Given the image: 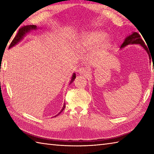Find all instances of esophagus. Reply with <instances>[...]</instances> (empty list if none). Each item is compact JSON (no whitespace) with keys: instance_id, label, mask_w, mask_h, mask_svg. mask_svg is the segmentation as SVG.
I'll return each instance as SVG.
<instances>
[{"instance_id":"obj_1","label":"esophagus","mask_w":154,"mask_h":154,"mask_svg":"<svg viewBox=\"0 0 154 154\" xmlns=\"http://www.w3.org/2000/svg\"><path fill=\"white\" fill-rule=\"evenodd\" d=\"M78 72L80 74H82V75L86 74V73H88V69L85 68H80L78 69Z\"/></svg>"}]
</instances>
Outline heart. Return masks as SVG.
Listing matches in <instances>:
<instances>
[{"label":"heart","instance_id":"heart-1","mask_svg":"<svg viewBox=\"0 0 154 154\" xmlns=\"http://www.w3.org/2000/svg\"><path fill=\"white\" fill-rule=\"evenodd\" d=\"M98 42H99L100 47H104L108 43V37L104 35L103 31L86 32L81 35V36L77 39V43L84 46L94 44Z\"/></svg>","mask_w":154,"mask_h":154}]
</instances>
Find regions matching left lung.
Wrapping results in <instances>:
<instances>
[{
  "instance_id": "1",
  "label": "left lung",
  "mask_w": 154,
  "mask_h": 154,
  "mask_svg": "<svg viewBox=\"0 0 154 154\" xmlns=\"http://www.w3.org/2000/svg\"><path fill=\"white\" fill-rule=\"evenodd\" d=\"M129 44H140L142 47L147 51V53H148L149 57H151L148 48H147L146 45L145 44V42L143 41V39H141L140 35L137 33V32H134V33H133V34L130 35L129 36L127 37V38L125 39L124 42L123 43V44L121 45V47L123 48L125 46Z\"/></svg>"
}]
</instances>
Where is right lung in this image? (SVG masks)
Listing matches in <instances>:
<instances>
[{
  "label": "right lung",
  "mask_w": 154,
  "mask_h": 154,
  "mask_svg": "<svg viewBox=\"0 0 154 154\" xmlns=\"http://www.w3.org/2000/svg\"><path fill=\"white\" fill-rule=\"evenodd\" d=\"M36 29H37V26H36V25H30L23 26V27H22L20 28L19 29L18 33H17V34L16 35V36L14 37V39H13V41L11 42V44H10V45H9V48H12L13 46L15 45L17 43L19 42L20 40H21V39L23 38V37L25 35L26 33H27V32L30 31V30ZM75 78H76V74H74L73 76H72V80H71V81H70V83H72V82H73L74 80L75 79ZM65 106H66V104H63L62 109L61 110V111L58 113V114H57V115H56V116H55V117H56V116L59 115V114H60V113L62 112L63 111V109H65Z\"/></svg>",
  "instance_id": "obj_1"
}]
</instances>
